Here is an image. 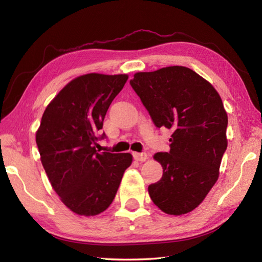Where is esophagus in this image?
Here are the masks:
<instances>
[{
    "mask_svg": "<svg viewBox=\"0 0 262 262\" xmlns=\"http://www.w3.org/2000/svg\"><path fill=\"white\" fill-rule=\"evenodd\" d=\"M134 159L136 161H140V162H144V161L147 160V154L146 153H134Z\"/></svg>",
    "mask_w": 262,
    "mask_h": 262,
    "instance_id": "34e87169",
    "label": "esophagus"
}]
</instances>
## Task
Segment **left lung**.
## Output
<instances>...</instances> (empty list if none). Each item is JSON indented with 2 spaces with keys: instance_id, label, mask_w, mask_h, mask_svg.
<instances>
[{
  "instance_id": "1",
  "label": "left lung",
  "mask_w": 262,
  "mask_h": 262,
  "mask_svg": "<svg viewBox=\"0 0 262 262\" xmlns=\"http://www.w3.org/2000/svg\"><path fill=\"white\" fill-rule=\"evenodd\" d=\"M130 85L155 126L171 129L170 152L154 154L161 180L149 197L169 215H182L203 203L220 176L227 147V114L215 88L185 66L138 72Z\"/></svg>"
}]
</instances>
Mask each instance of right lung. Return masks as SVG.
<instances>
[{
  "instance_id": "add662e5",
  "label": "right lung",
  "mask_w": 262,
  "mask_h": 262,
  "mask_svg": "<svg viewBox=\"0 0 262 262\" xmlns=\"http://www.w3.org/2000/svg\"><path fill=\"white\" fill-rule=\"evenodd\" d=\"M127 80V74L77 76L43 111L36 133L41 163L55 192L77 215L107 209L133 162L130 153L96 149L104 116Z\"/></svg>"
}]
</instances>
